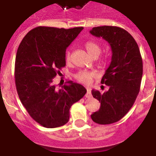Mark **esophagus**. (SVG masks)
I'll use <instances>...</instances> for the list:
<instances>
[{"instance_id": "34e87169", "label": "esophagus", "mask_w": 156, "mask_h": 156, "mask_svg": "<svg viewBox=\"0 0 156 156\" xmlns=\"http://www.w3.org/2000/svg\"><path fill=\"white\" fill-rule=\"evenodd\" d=\"M91 97V90L89 87H87V94H86V98H90Z\"/></svg>"}]
</instances>
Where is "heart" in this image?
I'll return each mask as SVG.
<instances>
[{
  "label": "heart",
  "instance_id": "1",
  "mask_svg": "<svg viewBox=\"0 0 156 156\" xmlns=\"http://www.w3.org/2000/svg\"><path fill=\"white\" fill-rule=\"evenodd\" d=\"M85 48H86L89 55L94 58L98 57V55L101 52V47L99 46L98 43L94 42V41H87V42H86ZM66 61L67 62H69L71 61V52L69 51H68L66 54ZM100 63L101 64H103L104 62L100 61ZM95 76H96V73H95L94 72L87 71V70H80V71H79L77 73L74 75L75 79L78 82L85 83V84L90 83L91 82L92 79Z\"/></svg>",
  "mask_w": 156,
  "mask_h": 156
}]
</instances>
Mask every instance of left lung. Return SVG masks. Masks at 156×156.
Returning <instances> with one entry per match:
<instances>
[{
    "label": "left lung",
    "instance_id": "8db88e82",
    "mask_svg": "<svg viewBox=\"0 0 156 156\" xmlns=\"http://www.w3.org/2000/svg\"><path fill=\"white\" fill-rule=\"evenodd\" d=\"M92 35L109 43L112 61L101 83L108 86L103 93L92 90L101 103L91 119L98 124H111L120 120L131 108L140 91L143 74L142 58L137 42L126 30L118 27H94Z\"/></svg>",
    "mask_w": 156,
    "mask_h": 156
}]
</instances>
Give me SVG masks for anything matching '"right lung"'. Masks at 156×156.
I'll list each match as a JSON object with an SVG mask.
<instances>
[{
    "label": "right lung",
    "instance_id": "right-lung-1",
    "mask_svg": "<svg viewBox=\"0 0 156 156\" xmlns=\"http://www.w3.org/2000/svg\"><path fill=\"white\" fill-rule=\"evenodd\" d=\"M83 29L36 27L18 48L15 63L18 95L30 116L44 127L67 123L71 106L87 93L84 87L73 81L60 89L54 83V78L66 66V48Z\"/></svg>",
    "mask_w": 156,
    "mask_h": 156
}]
</instances>
